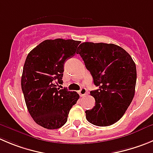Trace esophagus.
I'll return each instance as SVG.
<instances>
[{
    "label": "esophagus",
    "mask_w": 153,
    "mask_h": 153,
    "mask_svg": "<svg viewBox=\"0 0 153 153\" xmlns=\"http://www.w3.org/2000/svg\"><path fill=\"white\" fill-rule=\"evenodd\" d=\"M78 94H80L81 97H84L85 95H86L87 94V90L85 88H81L79 91H78Z\"/></svg>",
    "instance_id": "esophagus-1"
}]
</instances>
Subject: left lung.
<instances>
[{
  "label": "left lung",
  "mask_w": 153,
  "mask_h": 153,
  "mask_svg": "<svg viewBox=\"0 0 153 153\" xmlns=\"http://www.w3.org/2000/svg\"><path fill=\"white\" fill-rule=\"evenodd\" d=\"M78 51L99 89L91 91L95 99L92 109L85 111L90 123L109 126L122 118L134 97L135 62L126 51L113 44L84 42Z\"/></svg>",
  "instance_id": "8db88e82"
}]
</instances>
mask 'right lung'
<instances>
[{"label":"right lung","mask_w":153,"mask_h":153,"mask_svg":"<svg viewBox=\"0 0 153 153\" xmlns=\"http://www.w3.org/2000/svg\"><path fill=\"white\" fill-rule=\"evenodd\" d=\"M80 41L45 40L30 51L23 66L21 86L28 112L40 126L57 129L67 122L68 112L79 99L75 91L59 89L64 62L74 56Z\"/></svg>","instance_id":"1"}]
</instances>
